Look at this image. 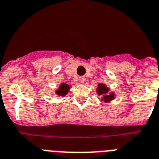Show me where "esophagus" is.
Here are the masks:
<instances>
[{
	"mask_svg": "<svg viewBox=\"0 0 159 159\" xmlns=\"http://www.w3.org/2000/svg\"><path fill=\"white\" fill-rule=\"evenodd\" d=\"M78 82H79L81 84L84 83V82H85V77H78Z\"/></svg>",
	"mask_w": 159,
	"mask_h": 159,
	"instance_id": "1",
	"label": "esophagus"
}]
</instances>
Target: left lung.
Returning <instances> with one entry per match:
<instances>
[{"mask_svg":"<svg viewBox=\"0 0 159 159\" xmlns=\"http://www.w3.org/2000/svg\"><path fill=\"white\" fill-rule=\"evenodd\" d=\"M96 93L100 95L101 98H99V100L104 101V103H109L113 100L116 97V93L114 91H110V88L104 83L98 84L96 88Z\"/></svg>","mask_w":159,"mask_h":159,"instance_id":"8db88e82","label":"left lung"}]
</instances>
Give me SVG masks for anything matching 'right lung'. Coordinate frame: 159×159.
<instances>
[{
    "label": "right lung",
    "instance_id": "1",
    "mask_svg": "<svg viewBox=\"0 0 159 159\" xmlns=\"http://www.w3.org/2000/svg\"><path fill=\"white\" fill-rule=\"evenodd\" d=\"M71 85L69 84H67L66 82H62V83L59 84L58 89L55 90V94L59 96H61V97H64L65 95H67L69 91V90L71 89Z\"/></svg>",
    "mask_w": 159,
    "mask_h": 159
}]
</instances>
